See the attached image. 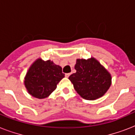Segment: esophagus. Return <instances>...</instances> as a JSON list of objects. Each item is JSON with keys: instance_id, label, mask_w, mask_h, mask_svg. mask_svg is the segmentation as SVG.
<instances>
[{"instance_id": "esophagus-1", "label": "esophagus", "mask_w": 135, "mask_h": 135, "mask_svg": "<svg viewBox=\"0 0 135 135\" xmlns=\"http://www.w3.org/2000/svg\"><path fill=\"white\" fill-rule=\"evenodd\" d=\"M70 75H71V74H69V73H68V74H65V76H66V77H67V78H68V77H69V76Z\"/></svg>"}]
</instances>
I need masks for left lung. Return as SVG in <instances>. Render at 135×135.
I'll use <instances>...</instances> for the list:
<instances>
[{
  "mask_svg": "<svg viewBox=\"0 0 135 135\" xmlns=\"http://www.w3.org/2000/svg\"><path fill=\"white\" fill-rule=\"evenodd\" d=\"M75 69L76 73L71 74L69 79L76 92L85 99L99 98L111 86V75L94 58L77 59Z\"/></svg>",
  "mask_w": 135,
  "mask_h": 135,
  "instance_id": "left-lung-1",
  "label": "left lung"
}]
</instances>
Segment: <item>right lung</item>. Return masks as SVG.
I'll return each mask as SVG.
<instances>
[{
	"label": "right lung",
	"mask_w": 135,
	"mask_h": 135,
	"mask_svg": "<svg viewBox=\"0 0 135 135\" xmlns=\"http://www.w3.org/2000/svg\"><path fill=\"white\" fill-rule=\"evenodd\" d=\"M64 77L61 66L50 60L37 59L28 70L24 84L28 93L38 99L48 97L57 88L58 83Z\"/></svg>",
	"instance_id": "right-lung-1"
}]
</instances>
